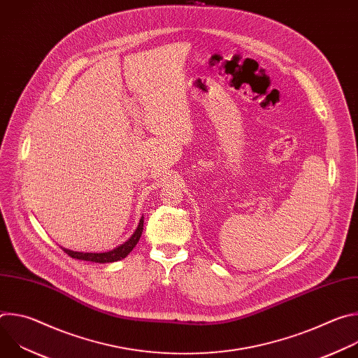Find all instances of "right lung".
<instances>
[{
	"mask_svg": "<svg viewBox=\"0 0 358 358\" xmlns=\"http://www.w3.org/2000/svg\"><path fill=\"white\" fill-rule=\"evenodd\" d=\"M144 217H141L134 234L120 246L109 250V252H99V253H93V252H75V250H69L65 249L64 250L69 255L71 258L75 259H80V261H90V262H96V264H110V262H116L120 259H124L127 255L133 250V248L137 245L141 234H143V224H144Z\"/></svg>",
	"mask_w": 358,
	"mask_h": 358,
	"instance_id": "1",
	"label": "right lung"
}]
</instances>
